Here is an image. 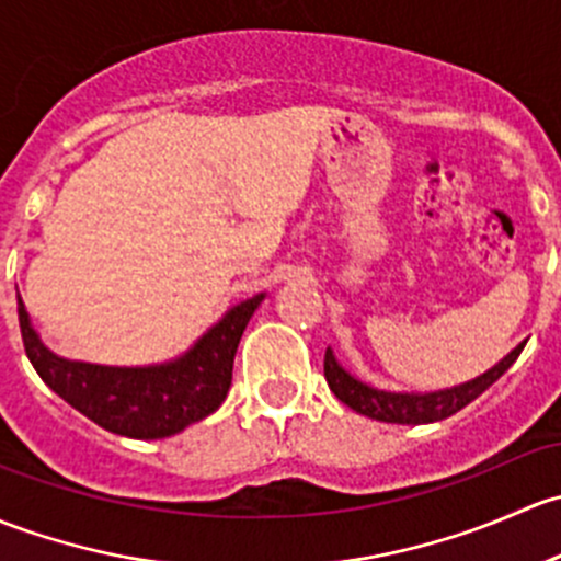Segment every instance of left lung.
<instances>
[{
  "instance_id": "left-lung-1",
  "label": "left lung",
  "mask_w": 561,
  "mask_h": 561,
  "mask_svg": "<svg viewBox=\"0 0 561 561\" xmlns=\"http://www.w3.org/2000/svg\"><path fill=\"white\" fill-rule=\"evenodd\" d=\"M524 345L527 343H518L505 359L496 362L492 369H486L478 378L437 391L375 389V386L365 383V380L354 378L348 369L340 365L332 348H327V356H323V375H327V383L334 391V397L343 405L356 410V413L367 415V419L386 421V424H435V421L448 419V415L459 413L461 408L470 405L472 400H478L496 378H502L507 373V367L518 359Z\"/></svg>"
}]
</instances>
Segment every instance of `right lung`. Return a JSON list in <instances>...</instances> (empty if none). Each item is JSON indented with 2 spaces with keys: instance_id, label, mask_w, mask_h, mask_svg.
Returning <instances> with one entry per match:
<instances>
[{
  "instance_id": "1",
  "label": "right lung",
  "mask_w": 561,
  "mask_h": 561,
  "mask_svg": "<svg viewBox=\"0 0 561 561\" xmlns=\"http://www.w3.org/2000/svg\"><path fill=\"white\" fill-rule=\"evenodd\" d=\"M264 297L262 291L232 305L175 359L142 367L94 365L54 354L32 327L21 294L19 323L28 362L61 400L115 435L159 440L221 408L232 386L240 337Z\"/></svg>"
}]
</instances>
